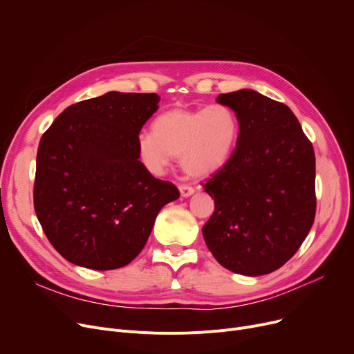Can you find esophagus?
Listing matches in <instances>:
<instances>
[{
    "instance_id": "1",
    "label": "esophagus",
    "mask_w": 354,
    "mask_h": 354,
    "mask_svg": "<svg viewBox=\"0 0 354 354\" xmlns=\"http://www.w3.org/2000/svg\"><path fill=\"white\" fill-rule=\"evenodd\" d=\"M179 191L183 198H188V196L194 195V192H195V189L192 187H189V185H185V183L179 185Z\"/></svg>"
}]
</instances>
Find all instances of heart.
<instances>
[{
	"label": "heart",
	"instance_id": "heart-1",
	"mask_svg": "<svg viewBox=\"0 0 354 354\" xmlns=\"http://www.w3.org/2000/svg\"><path fill=\"white\" fill-rule=\"evenodd\" d=\"M239 120L224 103L207 107H174L153 120L152 132L136 138V149L149 172L163 174L172 156H179L182 169L191 176H209L221 169L235 152Z\"/></svg>",
	"mask_w": 354,
	"mask_h": 354
}]
</instances>
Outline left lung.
<instances>
[{
  "label": "left lung",
  "mask_w": 354,
  "mask_h": 354,
  "mask_svg": "<svg viewBox=\"0 0 354 354\" xmlns=\"http://www.w3.org/2000/svg\"><path fill=\"white\" fill-rule=\"evenodd\" d=\"M239 139L205 183L215 211L202 227L216 261L248 277L270 274L299 251L315 215L313 145L291 109L251 88L219 95Z\"/></svg>",
  "instance_id": "1"
}]
</instances>
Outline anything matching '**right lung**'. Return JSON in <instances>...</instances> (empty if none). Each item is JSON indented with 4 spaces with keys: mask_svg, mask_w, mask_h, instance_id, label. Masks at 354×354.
<instances>
[{
    "mask_svg": "<svg viewBox=\"0 0 354 354\" xmlns=\"http://www.w3.org/2000/svg\"><path fill=\"white\" fill-rule=\"evenodd\" d=\"M156 93L109 91L68 106L41 136L34 209L71 264L106 271L143 250L159 211L179 198L139 160L136 138L159 109Z\"/></svg>",
    "mask_w": 354,
    "mask_h": 354,
    "instance_id": "obj_1",
    "label": "right lung"
}]
</instances>
